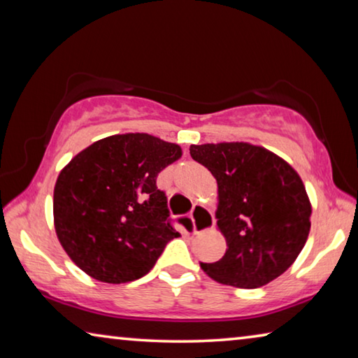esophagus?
<instances>
[{"label":"esophagus","mask_w":358,"mask_h":358,"mask_svg":"<svg viewBox=\"0 0 358 358\" xmlns=\"http://www.w3.org/2000/svg\"><path fill=\"white\" fill-rule=\"evenodd\" d=\"M189 216L192 220L194 234H202L215 224V217L211 215V211L202 207V205H196V207L191 210Z\"/></svg>","instance_id":"obj_1"}]
</instances>
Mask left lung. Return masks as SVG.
Listing matches in <instances>:
<instances>
[{"label": "left lung", "mask_w": 358, "mask_h": 358, "mask_svg": "<svg viewBox=\"0 0 358 358\" xmlns=\"http://www.w3.org/2000/svg\"><path fill=\"white\" fill-rule=\"evenodd\" d=\"M194 161L217 181V227L226 254L201 266L215 281L240 289L282 275L306 243L311 203L303 181L280 156L250 143L191 145Z\"/></svg>", "instance_id": "8db88e82"}]
</instances>
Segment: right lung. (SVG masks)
<instances>
[{"label": "right lung", "mask_w": 358, "mask_h": 358, "mask_svg": "<svg viewBox=\"0 0 358 358\" xmlns=\"http://www.w3.org/2000/svg\"><path fill=\"white\" fill-rule=\"evenodd\" d=\"M180 156L175 143L121 134L90 145L63 169L53 191L55 230L85 273L110 284L136 281L180 237L156 186L157 173Z\"/></svg>", "instance_id": "obj_1"}]
</instances>
